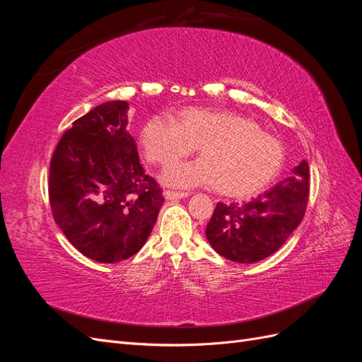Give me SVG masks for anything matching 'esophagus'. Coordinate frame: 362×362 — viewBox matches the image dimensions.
<instances>
[{"mask_svg":"<svg viewBox=\"0 0 362 362\" xmlns=\"http://www.w3.org/2000/svg\"><path fill=\"white\" fill-rule=\"evenodd\" d=\"M187 196H189V193H184V192H172V190L164 192V199H168V201H177V199L187 198Z\"/></svg>","mask_w":362,"mask_h":362,"instance_id":"esophagus-1","label":"esophagus"}]
</instances>
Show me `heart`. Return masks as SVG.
Returning a JSON list of instances; mask_svg holds the SVG:
<instances>
[{"label":"heart","mask_w":362,"mask_h":362,"mask_svg":"<svg viewBox=\"0 0 362 362\" xmlns=\"http://www.w3.org/2000/svg\"><path fill=\"white\" fill-rule=\"evenodd\" d=\"M146 158L173 166L199 149L201 160L164 172L163 182L189 189L213 185L228 198H246L266 189L284 164L281 141L254 120L234 112L182 108L173 119L154 116L140 133Z\"/></svg>","instance_id":"1"}]
</instances>
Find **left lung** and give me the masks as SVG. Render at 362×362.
Returning a JSON list of instances; mask_svg holds the SVG:
<instances>
[{
    "mask_svg": "<svg viewBox=\"0 0 362 362\" xmlns=\"http://www.w3.org/2000/svg\"><path fill=\"white\" fill-rule=\"evenodd\" d=\"M310 194L308 161L291 177L247 204L218 202L205 235L218 255L235 262H257L286 243L305 216Z\"/></svg>",
    "mask_w": 362,
    "mask_h": 362,
    "instance_id": "obj_1",
    "label": "left lung"
}]
</instances>
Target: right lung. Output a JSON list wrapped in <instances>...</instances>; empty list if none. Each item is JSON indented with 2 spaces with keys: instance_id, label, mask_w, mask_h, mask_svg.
Segmentation results:
<instances>
[{
  "instance_id": "add662e5",
  "label": "right lung",
  "mask_w": 362,
  "mask_h": 362,
  "mask_svg": "<svg viewBox=\"0 0 362 362\" xmlns=\"http://www.w3.org/2000/svg\"><path fill=\"white\" fill-rule=\"evenodd\" d=\"M128 110L108 101L76 119L49 164L54 221L76 250L105 264L137 254L164 202L140 164Z\"/></svg>"
}]
</instances>
